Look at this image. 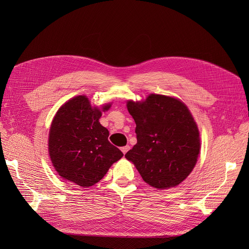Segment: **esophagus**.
I'll return each instance as SVG.
<instances>
[{"mask_svg": "<svg viewBox=\"0 0 249 249\" xmlns=\"http://www.w3.org/2000/svg\"><path fill=\"white\" fill-rule=\"evenodd\" d=\"M129 149H130V146H129V145H126V146H123V147H121V151H122L124 154H125V153H126V152H127Z\"/></svg>", "mask_w": 249, "mask_h": 249, "instance_id": "esophagus-1", "label": "esophagus"}]
</instances>
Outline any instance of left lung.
<instances>
[{
	"label": "left lung",
	"instance_id": "left-lung-1",
	"mask_svg": "<svg viewBox=\"0 0 249 249\" xmlns=\"http://www.w3.org/2000/svg\"><path fill=\"white\" fill-rule=\"evenodd\" d=\"M136 123L137 143L125 158L143 180L155 189L174 188L186 179L197 163L200 133L181 101L151 94L144 102H127Z\"/></svg>",
	"mask_w": 249,
	"mask_h": 249
}]
</instances>
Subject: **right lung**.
<instances>
[{"instance_id": "1", "label": "right lung", "mask_w": 249, "mask_h": 249, "mask_svg": "<svg viewBox=\"0 0 249 249\" xmlns=\"http://www.w3.org/2000/svg\"><path fill=\"white\" fill-rule=\"evenodd\" d=\"M110 107L111 104L102 109L91 107L86 96H77L58 109L49 130L48 151L64 179L83 188L94 186L123 156L108 140V129L99 122L102 111Z\"/></svg>"}]
</instances>
